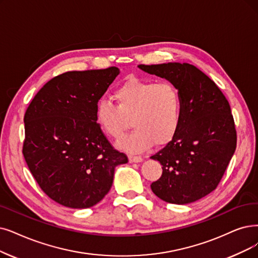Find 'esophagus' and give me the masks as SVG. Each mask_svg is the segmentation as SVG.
<instances>
[{"instance_id":"34e87169","label":"esophagus","mask_w":258,"mask_h":258,"mask_svg":"<svg viewBox=\"0 0 258 258\" xmlns=\"http://www.w3.org/2000/svg\"><path fill=\"white\" fill-rule=\"evenodd\" d=\"M129 161L131 163H141V162H143V158L137 157V156H129Z\"/></svg>"}]
</instances>
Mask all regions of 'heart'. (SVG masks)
I'll return each mask as SVG.
<instances>
[{
	"label": "heart",
	"instance_id": "heart-1",
	"mask_svg": "<svg viewBox=\"0 0 258 258\" xmlns=\"http://www.w3.org/2000/svg\"><path fill=\"white\" fill-rule=\"evenodd\" d=\"M115 104L100 100L95 119L106 136L117 139L129 125L135 127L117 146L130 152H143L153 144L165 145L178 131L182 104L179 91L170 82L131 78L115 91Z\"/></svg>",
	"mask_w": 258,
	"mask_h": 258
}]
</instances>
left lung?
<instances>
[{
  "label": "left lung",
  "instance_id": "obj_1",
  "mask_svg": "<svg viewBox=\"0 0 258 258\" xmlns=\"http://www.w3.org/2000/svg\"><path fill=\"white\" fill-rule=\"evenodd\" d=\"M139 69L168 80L182 104L176 136L150 157L163 169L151 189L168 203L197 201L217 187L236 149L229 101L209 76L189 63L140 64Z\"/></svg>",
  "mask_w": 258,
  "mask_h": 258
}]
</instances>
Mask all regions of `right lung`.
I'll list each match as a JSON object with an SVG mask.
<instances>
[{
  "label": "right lung",
  "mask_w": 258,
  "mask_h": 258,
  "mask_svg": "<svg viewBox=\"0 0 258 258\" xmlns=\"http://www.w3.org/2000/svg\"><path fill=\"white\" fill-rule=\"evenodd\" d=\"M119 74L72 71L50 79L28 106L23 156L39 186L71 209H88L110 190L126 154L111 146L95 119L98 100Z\"/></svg>",
  "instance_id": "add662e5"
}]
</instances>
